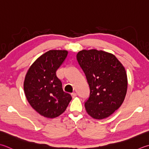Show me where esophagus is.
<instances>
[{"label":"esophagus","mask_w":149,"mask_h":149,"mask_svg":"<svg viewBox=\"0 0 149 149\" xmlns=\"http://www.w3.org/2000/svg\"><path fill=\"white\" fill-rule=\"evenodd\" d=\"M72 96L73 98H74V97H76V96H77V94H76V93H75V92L72 93Z\"/></svg>","instance_id":"obj_1"}]
</instances>
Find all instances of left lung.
Instances as JSON below:
<instances>
[{
  "label": "left lung",
  "mask_w": 149,
  "mask_h": 149,
  "mask_svg": "<svg viewBox=\"0 0 149 149\" xmlns=\"http://www.w3.org/2000/svg\"><path fill=\"white\" fill-rule=\"evenodd\" d=\"M76 57L90 86V97L84 103L86 112L95 119L109 117L127 94L125 67L113 54L95 49H83Z\"/></svg>",
  "instance_id": "1"
}]
</instances>
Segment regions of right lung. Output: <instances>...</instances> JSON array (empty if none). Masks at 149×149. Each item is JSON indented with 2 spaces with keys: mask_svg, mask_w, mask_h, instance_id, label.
<instances>
[{
  "mask_svg": "<svg viewBox=\"0 0 149 149\" xmlns=\"http://www.w3.org/2000/svg\"><path fill=\"white\" fill-rule=\"evenodd\" d=\"M67 50L53 49L40 55L26 73V97L31 107L44 117L55 118L65 111L72 96L63 91L57 70L68 55Z\"/></svg>",
  "mask_w": 149,
  "mask_h": 149,
  "instance_id": "obj_1",
  "label": "right lung"
}]
</instances>
